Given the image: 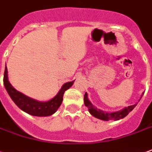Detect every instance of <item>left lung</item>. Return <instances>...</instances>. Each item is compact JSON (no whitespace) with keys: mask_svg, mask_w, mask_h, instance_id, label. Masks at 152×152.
<instances>
[{"mask_svg":"<svg viewBox=\"0 0 152 152\" xmlns=\"http://www.w3.org/2000/svg\"><path fill=\"white\" fill-rule=\"evenodd\" d=\"M84 104L89 110V112L91 113L93 116H95L97 119H102V120H105V121H109V120H119L120 119L124 118L125 116L129 115V113L131 112L133 110L136 105H129L128 107H126L120 111H117V112L113 113H107L104 112L101 110H97L94 105L91 104V102H89L88 99V94L85 93L84 95Z\"/></svg>","mask_w":152,"mask_h":152,"instance_id":"obj_1","label":"left lung"}]
</instances>
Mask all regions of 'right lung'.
Returning a JSON list of instances; mask_svg holds the SVG:
<instances>
[{"instance_id": "right-lung-1", "label": "right lung", "mask_w": 152, "mask_h": 152, "mask_svg": "<svg viewBox=\"0 0 152 152\" xmlns=\"http://www.w3.org/2000/svg\"><path fill=\"white\" fill-rule=\"evenodd\" d=\"M7 73L8 71L5 66L3 82L8 94L19 109H21L24 112L34 116H49L53 115L62 103L64 91L68 90L74 83V81L64 83L61 91H59V93L54 98L50 100L49 102H41L29 98L15 90L12 87V85L10 83L7 77Z\"/></svg>"}]
</instances>
